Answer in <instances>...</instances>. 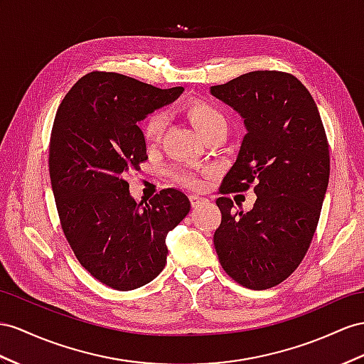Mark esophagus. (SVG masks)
Returning a JSON list of instances; mask_svg holds the SVG:
<instances>
[{"label": "esophagus", "instance_id": "1", "mask_svg": "<svg viewBox=\"0 0 364 364\" xmlns=\"http://www.w3.org/2000/svg\"><path fill=\"white\" fill-rule=\"evenodd\" d=\"M189 200H191V204H192V208H198V206H201V204H206L209 200L208 198H204V197H198V195H191L189 197Z\"/></svg>", "mask_w": 364, "mask_h": 364}]
</instances>
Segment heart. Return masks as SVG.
I'll return each instance as SVG.
<instances>
[{
  "mask_svg": "<svg viewBox=\"0 0 364 364\" xmlns=\"http://www.w3.org/2000/svg\"><path fill=\"white\" fill-rule=\"evenodd\" d=\"M184 112L191 119V123L197 127V130L204 138L221 127H228L225 115H223L215 106L209 105L206 101H192L186 106ZM164 127H166V117L161 114V112H155V114L149 115L143 123V135L147 143L158 141L164 132ZM169 175L172 176L173 181H176L181 186H186V188L200 189L203 186V180L197 173H193L188 169H183V167H173V169H171Z\"/></svg>",
  "mask_w": 364,
  "mask_h": 364,
  "instance_id": "b5f03b06",
  "label": "heart"
}]
</instances>
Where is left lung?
I'll list each match as a JSON object with an SVG mask.
<instances>
[{
	"mask_svg": "<svg viewBox=\"0 0 364 364\" xmlns=\"http://www.w3.org/2000/svg\"><path fill=\"white\" fill-rule=\"evenodd\" d=\"M210 93L237 110L246 127L220 188L213 245L229 277L263 291L291 275L309 249L329 183L328 138L312 95L291 73L249 72ZM252 182L255 208L235 211L227 193Z\"/></svg>",
	"mask_w": 364,
	"mask_h": 364,
	"instance_id": "1",
	"label": "left lung"
}]
</instances>
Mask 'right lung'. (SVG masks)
<instances>
[{
  "label": "right lung",
  "instance_id": "1",
  "mask_svg": "<svg viewBox=\"0 0 364 364\" xmlns=\"http://www.w3.org/2000/svg\"><path fill=\"white\" fill-rule=\"evenodd\" d=\"M183 90L90 72L53 121L49 172L63 232L81 266L117 291L141 287L163 271L167 232L191 210L189 198L173 188L136 203L124 180L147 160L138 123Z\"/></svg>",
  "mask_w": 364,
  "mask_h": 364
}]
</instances>
